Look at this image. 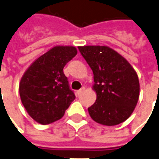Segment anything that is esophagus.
<instances>
[{
	"instance_id": "1",
	"label": "esophagus",
	"mask_w": 159,
	"mask_h": 159,
	"mask_svg": "<svg viewBox=\"0 0 159 159\" xmlns=\"http://www.w3.org/2000/svg\"><path fill=\"white\" fill-rule=\"evenodd\" d=\"M84 89H85V88L83 87L82 89H80L79 90L76 91V95H78V96H79V95H82V93H83V91H84Z\"/></svg>"
}]
</instances>
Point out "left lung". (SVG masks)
Listing matches in <instances>:
<instances>
[{"label":"left lung","instance_id":"left-lung-1","mask_svg":"<svg viewBox=\"0 0 159 159\" xmlns=\"http://www.w3.org/2000/svg\"><path fill=\"white\" fill-rule=\"evenodd\" d=\"M93 71L95 102L88 108L90 117L104 126H115L133 114L139 96V82L134 69L108 46H79Z\"/></svg>","mask_w":159,"mask_h":159}]
</instances>
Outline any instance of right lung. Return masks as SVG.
<instances>
[{"label": "right lung", "mask_w": 159, "mask_h": 159, "mask_svg": "<svg viewBox=\"0 0 159 159\" xmlns=\"http://www.w3.org/2000/svg\"><path fill=\"white\" fill-rule=\"evenodd\" d=\"M76 54L74 46H54L34 61L21 77V102L38 123L47 125L60 120L76 98L63 70Z\"/></svg>", "instance_id": "right-lung-1"}]
</instances>
